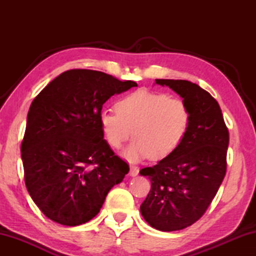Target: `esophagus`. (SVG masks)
I'll return each mask as SVG.
<instances>
[{"mask_svg": "<svg viewBox=\"0 0 256 256\" xmlns=\"http://www.w3.org/2000/svg\"><path fill=\"white\" fill-rule=\"evenodd\" d=\"M138 174V170L136 166H130V176H136Z\"/></svg>", "mask_w": 256, "mask_h": 256, "instance_id": "esophagus-1", "label": "esophagus"}]
</instances>
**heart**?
<instances>
[{
    "mask_svg": "<svg viewBox=\"0 0 256 256\" xmlns=\"http://www.w3.org/2000/svg\"><path fill=\"white\" fill-rule=\"evenodd\" d=\"M114 112L99 115L102 136L112 149H120L131 136L123 156L131 162L159 160L182 144L190 124V112L183 99L138 89L115 104Z\"/></svg>",
    "mask_w": 256,
    "mask_h": 256,
    "instance_id": "heart-1",
    "label": "heart"
}]
</instances>
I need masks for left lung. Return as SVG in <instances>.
<instances>
[{
    "instance_id": "obj_1",
    "label": "left lung",
    "mask_w": 256,
    "mask_h": 256,
    "mask_svg": "<svg viewBox=\"0 0 256 256\" xmlns=\"http://www.w3.org/2000/svg\"><path fill=\"white\" fill-rule=\"evenodd\" d=\"M156 84L183 98L190 124L174 152L140 170L151 182L140 210L151 227L175 232L198 222L218 192L226 175L229 132L218 102L196 84L170 79H156Z\"/></svg>"
}]
</instances>
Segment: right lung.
Here are the masks:
<instances>
[{
	"label": "right lung",
	"mask_w": 256,
	"mask_h": 256,
	"mask_svg": "<svg viewBox=\"0 0 256 256\" xmlns=\"http://www.w3.org/2000/svg\"><path fill=\"white\" fill-rule=\"evenodd\" d=\"M132 86L136 82L76 68L32 100L21 158L28 192L47 218L64 226L88 222L128 172L104 140L99 115L108 99Z\"/></svg>",
	"instance_id": "add662e5"
}]
</instances>
